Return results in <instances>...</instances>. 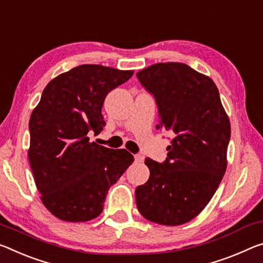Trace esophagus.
I'll return each instance as SVG.
<instances>
[{"instance_id":"34e87169","label":"esophagus","mask_w":263,"mask_h":263,"mask_svg":"<svg viewBox=\"0 0 263 263\" xmlns=\"http://www.w3.org/2000/svg\"><path fill=\"white\" fill-rule=\"evenodd\" d=\"M135 161L136 162H143L144 161V157L141 156V154H137V156H135Z\"/></svg>"}]
</instances>
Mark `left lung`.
<instances>
[{
	"instance_id": "obj_1",
	"label": "left lung",
	"mask_w": 263,
	"mask_h": 263,
	"mask_svg": "<svg viewBox=\"0 0 263 263\" xmlns=\"http://www.w3.org/2000/svg\"><path fill=\"white\" fill-rule=\"evenodd\" d=\"M137 77L156 97L157 127L173 137L164 164L145 159L149 178L136 189L137 207L148 221L179 226L201 213L221 182L231 123L214 82L187 64H152Z\"/></svg>"
}]
</instances>
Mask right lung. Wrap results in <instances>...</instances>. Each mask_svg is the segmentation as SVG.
<instances>
[{"mask_svg": "<svg viewBox=\"0 0 263 263\" xmlns=\"http://www.w3.org/2000/svg\"><path fill=\"white\" fill-rule=\"evenodd\" d=\"M133 70L83 64L51 79L29 120L28 158L41 201L56 218L84 222L102 213L110 187L133 162L126 149L89 140L105 125L106 95Z\"/></svg>", "mask_w": 263, "mask_h": 263, "instance_id": "1", "label": "right lung"}]
</instances>
